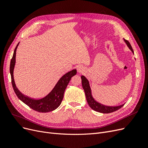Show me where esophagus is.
Returning <instances> with one entry per match:
<instances>
[{
	"mask_svg": "<svg viewBox=\"0 0 148 148\" xmlns=\"http://www.w3.org/2000/svg\"><path fill=\"white\" fill-rule=\"evenodd\" d=\"M77 70H78V72L82 73V72H83V71H84V67L82 66H79L78 67Z\"/></svg>",
	"mask_w": 148,
	"mask_h": 148,
	"instance_id": "1",
	"label": "esophagus"
}]
</instances>
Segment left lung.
<instances>
[{
  "mask_svg": "<svg viewBox=\"0 0 148 148\" xmlns=\"http://www.w3.org/2000/svg\"><path fill=\"white\" fill-rule=\"evenodd\" d=\"M124 41L127 44V46L130 48V49L132 51L133 53H134L130 43L128 41H127L126 39H124ZM81 78H82V86L84 91L85 95H86L87 102L88 103L89 107H90L91 108L94 110L99 112L103 113V114H109L119 110V109L121 108V107H122L124 106V104H122L119 106H107L96 102L95 99H94V98L91 95V90L90 86H89L88 80L85 78L84 76H82Z\"/></svg>",
  "mask_w": 148,
  "mask_h": 148,
  "instance_id": "left-lung-1",
  "label": "left lung"
}]
</instances>
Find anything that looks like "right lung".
Listing matches in <instances>:
<instances>
[{
	"mask_svg": "<svg viewBox=\"0 0 148 148\" xmlns=\"http://www.w3.org/2000/svg\"><path fill=\"white\" fill-rule=\"evenodd\" d=\"M18 46V44H17V46L15 49L13 57L10 61V65L12 84L13 90H14L16 95L22 102H23L25 104L29 106L30 108L39 112L45 113L56 109L61 104L62 99L64 98L65 90L67 85L69 83L71 77L77 74V70H72L65 74L63 77H62L51 92L46 97L40 99H32V98L23 95L17 89L15 84L14 78H13V69H14L15 64L16 51Z\"/></svg>",
	"mask_w": 148,
	"mask_h": 148,
	"instance_id": "obj_1",
	"label": "right lung"
}]
</instances>
